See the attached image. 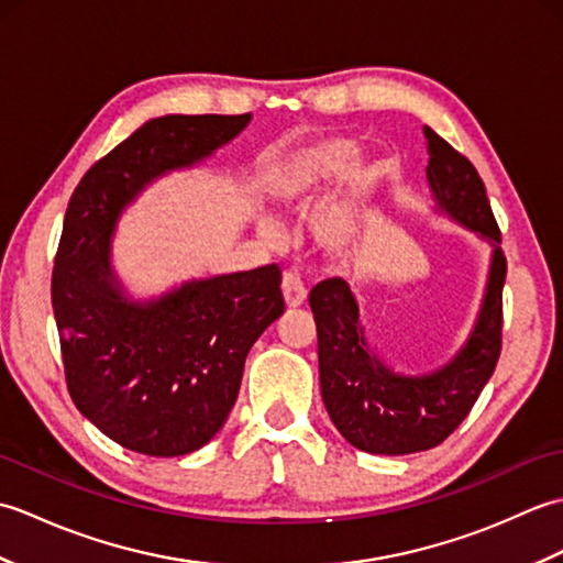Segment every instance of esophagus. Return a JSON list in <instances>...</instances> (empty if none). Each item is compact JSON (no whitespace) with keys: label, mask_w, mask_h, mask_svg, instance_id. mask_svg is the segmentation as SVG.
I'll return each instance as SVG.
<instances>
[{"label":"esophagus","mask_w":563,"mask_h":563,"mask_svg":"<svg viewBox=\"0 0 563 563\" xmlns=\"http://www.w3.org/2000/svg\"><path fill=\"white\" fill-rule=\"evenodd\" d=\"M283 297H285V305L288 307H300L307 300V290H305V283L300 280V275L295 271H285L283 273Z\"/></svg>","instance_id":"esophagus-1"}]
</instances>
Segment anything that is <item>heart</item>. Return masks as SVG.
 <instances>
[{"label": "heart", "mask_w": 563, "mask_h": 563, "mask_svg": "<svg viewBox=\"0 0 563 563\" xmlns=\"http://www.w3.org/2000/svg\"><path fill=\"white\" fill-rule=\"evenodd\" d=\"M355 145L345 140H329L321 142V145L305 150L300 154H295L288 162L283 164V169L275 176L273 184V196L285 208H302L305 202L312 198L317 190L329 184L331 178L341 176L349 166L355 162ZM363 184V176L355 178V186ZM349 208L343 202H336V206L327 208L319 214L314 222V232L324 244H339L349 236ZM261 234L273 239L275 236V227L273 222L263 220L261 222Z\"/></svg>", "instance_id": "b5f03b06"}]
</instances>
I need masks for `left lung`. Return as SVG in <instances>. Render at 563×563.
I'll list each match as a JSON object with an SVG mask.
<instances>
[{"label":"left lung","mask_w":563,"mask_h":563,"mask_svg":"<svg viewBox=\"0 0 563 563\" xmlns=\"http://www.w3.org/2000/svg\"><path fill=\"white\" fill-rule=\"evenodd\" d=\"M428 181L438 206L454 220L500 242L492 202L474 164L423 128ZM506 256L496 246L484 309L472 339L433 375H394L369 353L349 283L327 278L309 292L317 321L321 399L339 433L373 454H411L440 445L470 416L494 375L504 336Z\"/></svg>","instance_id":"8db88e82"}]
</instances>
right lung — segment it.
<instances>
[{
	"instance_id": "obj_1",
	"label": "right lung",
	"mask_w": 563,
	"mask_h": 563,
	"mask_svg": "<svg viewBox=\"0 0 563 563\" xmlns=\"http://www.w3.org/2000/svg\"><path fill=\"white\" fill-rule=\"evenodd\" d=\"M249 118H154L93 164L67 202L51 283L67 391L103 435L150 457L194 452L222 428L246 353L285 312L280 268L194 280L135 305L111 283L113 227L152 178L208 157Z\"/></svg>"
}]
</instances>
